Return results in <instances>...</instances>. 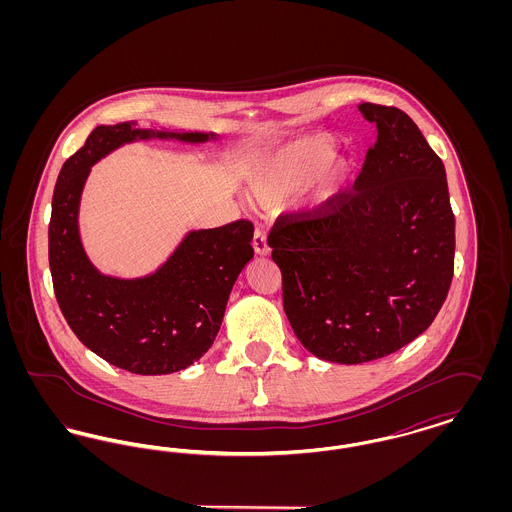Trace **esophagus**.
Here are the masks:
<instances>
[{"label": "esophagus", "mask_w": 512, "mask_h": 512, "mask_svg": "<svg viewBox=\"0 0 512 512\" xmlns=\"http://www.w3.org/2000/svg\"><path fill=\"white\" fill-rule=\"evenodd\" d=\"M253 249L257 255H268L270 247L267 242V230L263 226H257L255 228V234H253Z\"/></svg>", "instance_id": "34e87169"}]
</instances>
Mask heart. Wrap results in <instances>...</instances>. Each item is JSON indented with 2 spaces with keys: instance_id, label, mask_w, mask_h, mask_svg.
<instances>
[{
  "instance_id": "b5f03b06",
  "label": "heart",
  "mask_w": 512,
  "mask_h": 512,
  "mask_svg": "<svg viewBox=\"0 0 512 512\" xmlns=\"http://www.w3.org/2000/svg\"><path fill=\"white\" fill-rule=\"evenodd\" d=\"M332 153V142H320L313 147V153L299 161H288V159H276L267 165L255 169L247 176V186L251 194L259 201H278L284 195L293 192L305 174L315 167L317 161L330 157Z\"/></svg>"
}]
</instances>
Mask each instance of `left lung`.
Wrapping results in <instances>:
<instances>
[{
    "instance_id": "left-lung-1",
    "label": "left lung",
    "mask_w": 512,
    "mask_h": 512,
    "mask_svg": "<svg viewBox=\"0 0 512 512\" xmlns=\"http://www.w3.org/2000/svg\"><path fill=\"white\" fill-rule=\"evenodd\" d=\"M378 140L351 190L280 215L268 245L297 340L318 359L359 365L418 338L439 313L455 267L445 167L413 119L361 103Z\"/></svg>"
}]
</instances>
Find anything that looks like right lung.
<instances>
[{
	"instance_id": "right-lung-1",
	"label": "right lung",
	"mask_w": 512,
	"mask_h": 512,
	"mask_svg": "<svg viewBox=\"0 0 512 512\" xmlns=\"http://www.w3.org/2000/svg\"><path fill=\"white\" fill-rule=\"evenodd\" d=\"M147 138L201 144L215 134L138 130L136 122L98 126L59 172L49 220V270L76 338L111 365L155 376L194 365L213 345L232 286L253 259V224L240 219L194 230L163 267L144 278L103 276L80 244V194L96 161Z\"/></svg>"
}]
</instances>
